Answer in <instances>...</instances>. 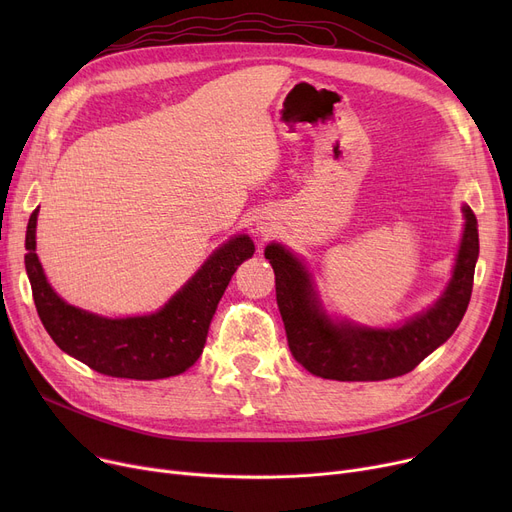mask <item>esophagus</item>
I'll return each mask as SVG.
<instances>
[{
  "mask_svg": "<svg viewBox=\"0 0 512 512\" xmlns=\"http://www.w3.org/2000/svg\"><path fill=\"white\" fill-rule=\"evenodd\" d=\"M255 226H257L255 230H257V232H259L261 236H267V234H270V232H272V226H270V224H267V222H257Z\"/></svg>",
  "mask_w": 512,
  "mask_h": 512,
  "instance_id": "esophagus-1",
  "label": "esophagus"
}]
</instances>
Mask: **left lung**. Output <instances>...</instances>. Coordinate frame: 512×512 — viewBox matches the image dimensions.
<instances>
[{
    "instance_id": "obj_1",
    "label": "left lung",
    "mask_w": 512,
    "mask_h": 512,
    "mask_svg": "<svg viewBox=\"0 0 512 512\" xmlns=\"http://www.w3.org/2000/svg\"><path fill=\"white\" fill-rule=\"evenodd\" d=\"M463 215L461 247L440 299L392 328L330 317L307 263L280 242H270L265 259L276 274V301L292 357L317 378L338 382H380L413 371L459 328L471 299L479 234L469 205H463Z\"/></svg>"
}]
</instances>
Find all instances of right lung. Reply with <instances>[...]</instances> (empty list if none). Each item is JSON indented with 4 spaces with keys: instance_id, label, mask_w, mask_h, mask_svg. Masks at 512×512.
<instances>
[{
    "instance_id": "1",
    "label": "right lung",
    "mask_w": 512,
    "mask_h": 512,
    "mask_svg": "<svg viewBox=\"0 0 512 512\" xmlns=\"http://www.w3.org/2000/svg\"><path fill=\"white\" fill-rule=\"evenodd\" d=\"M37 215L39 207L31 213L24 240V267L37 313L51 340L66 355L112 378L164 380L195 365L236 267L255 253L249 234H234L155 313L103 317L68 305L47 282L35 253Z\"/></svg>"
}]
</instances>
